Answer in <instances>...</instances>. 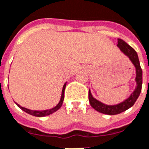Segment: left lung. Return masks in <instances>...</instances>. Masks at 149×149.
I'll return each mask as SVG.
<instances>
[{
  "label": "left lung",
  "instance_id": "8db88e82",
  "mask_svg": "<svg viewBox=\"0 0 149 149\" xmlns=\"http://www.w3.org/2000/svg\"><path fill=\"white\" fill-rule=\"evenodd\" d=\"M117 40H118L117 47L120 50L128 57L129 60L131 61V63L135 68L136 87L135 89L133 91V93H131L127 99L118 104L115 105H107L100 102L95 98L93 97L91 91L89 90L88 100H89V103L92 107L94 108L96 111L102 113L107 114V115H116L131 108L134 104L136 100H138L141 91V86H142V70L141 68L140 62H139L137 52L121 39H118Z\"/></svg>",
  "mask_w": 149,
  "mask_h": 149
}]
</instances>
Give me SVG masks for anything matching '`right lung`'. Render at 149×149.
<instances>
[{"mask_svg": "<svg viewBox=\"0 0 149 149\" xmlns=\"http://www.w3.org/2000/svg\"><path fill=\"white\" fill-rule=\"evenodd\" d=\"M67 82L64 83V86H63V88H62V93H61V100L59 101L58 104L56 105V107H54V108H51V109H45V110H33V109H29L25 108V107H21L20 105L18 104L17 102H15V104L18 106L21 109H22L23 111H25V113L30 114V115H33V116H38V117H42V116H49L50 114L54 113V112L57 111L62 106V103H63V101H64V90H65V87H66Z\"/></svg>", "mask_w": 149, "mask_h": 149, "instance_id": "obj_1", "label": "right lung"}]
</instances>
